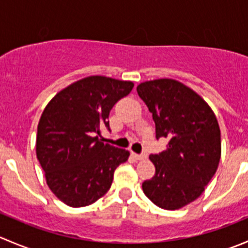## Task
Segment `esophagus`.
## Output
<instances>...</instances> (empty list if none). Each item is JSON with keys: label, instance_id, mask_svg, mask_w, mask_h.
<instances>
[{"label": "esophagus", "instance_id": "obj_1", "mask_svg": "<svg viewBox=\"0 0 248 248\" xmlns=\"http://www.w3.org/2000/svg\"><path fill=\"white\" fill-rule=\"evenodd\" d=\"M131 155H132V156H133L136 159H139V161H141V159H145V158H146V157H147V155L145 154V152H144V154H140V155L134 154V152H132Z\"/></svg>", "mask_w": 248, "mask_h": 248}]
</instances>
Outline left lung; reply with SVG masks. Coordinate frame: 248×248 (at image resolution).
Returning a JSON list of instances; mask_svg holds the SVG:
<instances>
[{"mask_svg": "<svg viewBox=\"0 0 248 248\" xmlns=\"http://www.w3.org/2000/svg\"><path fill=\"white\" fill-rule=\"evenodd\" d=\"M137 92L152 112L156 138L169 139L167 150L150 156L156 172L142 182V191L162 209H181L202 196L218 168L221 131L216 115L177 80L141 82Z\"/></svg>", "mask_w": 248, "mask_h": 248, "instance_id": "1", "label": "left lung"}]
</instances>
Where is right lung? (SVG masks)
<instances>
[{
	"mask_svg": "<svg viewBox=\"0 0 248 248\" xmlns=\"http://www.w3.org/2000/svg\"><path fill=\"white\" fill-rule=\"evenodd\" d=\"M132 81L91 76L55 94L42 112L36 154L52 193L72 207L87 206L109 191L129 152L99 139L109 112L133 89Z\"/></svg>",
	"mask_w": 248,
	"mask_h": 248,
	"instance_id": "obj_1",
	"label": "right lung"
}]
</instances>
